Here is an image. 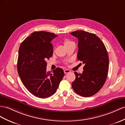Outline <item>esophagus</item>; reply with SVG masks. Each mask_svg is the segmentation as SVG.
<instances>
[{"instance_id": "obj_1", "label": "esophagus", "mask_w": 125, "mask_h": 125, "mask_svg": "<svg viewBox=\"0 0 125 125\" xmlns=\"http://www.w3.org/2000/svg\"><path fill=\"white\" fill-rule=\"evenodd\" d=\"M70 72H71V71H70V70H68V69H65V70H64V72L65 74H67V73H69Z\"/></svg>"}]
</instances>
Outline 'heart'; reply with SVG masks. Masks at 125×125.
I'll return each instance as SVG.
<instances>
[{"mask_svg": "<svg viewBox=\"0 0 125 125\" xmlns=\"http://www.w3.org/2000/svg\"><path fill=\"white\" fill-rule=\"evenodd\" d=\"M72 43H73V42L70 41L69 40H66L64 41V46L65 47V46L69 45H70V44H71Z\"/></svg>", "mask_w": 125, "mask_h": 125, "instance_id": "obj_1", "label": "heart"}]
</instances>
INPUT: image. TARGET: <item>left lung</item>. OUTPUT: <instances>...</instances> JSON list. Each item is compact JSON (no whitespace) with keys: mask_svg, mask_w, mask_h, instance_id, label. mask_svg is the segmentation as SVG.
I'll return each mask as SVG.
<instances>
[{"mask_svg":"<svg viewBox=\"0 0 125 125\" xmlns=\"http://www.w3.org/2000/svg\"><path fill=\"white\" fill-rule=\"evenodd\" d=\"M78 39V60L84 64L82 73L74 72L73 90L79 95L89 97L103 87L109 69V57L104 44L94 34L84 31L70 33Z\"/></svg>","mask_w":125,"mask_h":125,"instance_id":"8db88e82","label":"left lung"}]
</instances>
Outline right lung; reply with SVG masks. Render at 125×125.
<instances>
[{
  "instance_id": "add662e5",
  "label": "right lung",
  "mask_w": 125,
  "mask_h": 125,
  "mask_svg": "<svg viewBox=\"0 0 125 125\" xmlns=\"http://www.w3.org/2000/svg\"><path fill=\"white\" fill-rule=\"evenodd\" d=\"M57 36L47 31H35L21 43L19 49V76L27 90L41 98L55 94L64 75L63 70L60 68L53 70L52 73L46 71V60L53 55L51 42Z\"/></svg>"
}]
</instances>
